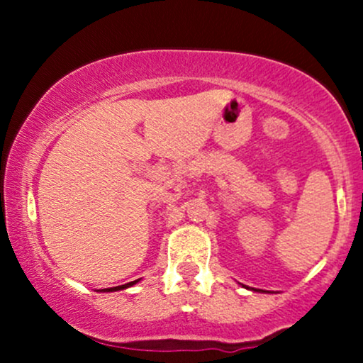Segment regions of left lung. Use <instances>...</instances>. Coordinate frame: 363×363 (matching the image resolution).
<instances>
[{"instance_id":"obj_1","label":"left lung","mask_w":363,"mask_h":363,"mask_svg":"<svg viewBox=\"0 0 363 363\" xmlns=\"http://www.w3.org/2000/svg\"><path fill=\"white\" fill-rule=\"evenodd\" d=\"M244 286V285H242ZM245 289H247V286H245ZM251 290H254V289H251ZM254 291H259V290H254Z\"/></svg>"}]
</instances>
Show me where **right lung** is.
I'll list each match as a JSON object with an SVG mask.
<instances>
[{"mask_svg": "<svg viewBox=\"0 0 363 363\" xmlns=\"http://www.w3.org/2000/svg\"><path fill=\"white\" fill-rule=\"evenodd\" d=\"M140 280H135V281H129L126 285H119V286H112V289H102V290H97V291H118V290H124V289H129V286L136 285Z\"/></svg>", "mask_w": 363, "mask_h": 363, "instance_id": "right-lung-1", "label": "right lung"}]
</instances>
